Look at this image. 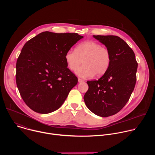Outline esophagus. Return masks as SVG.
Instances as JSON below:
<instances>
[{
    "label": "esophagus",
    "mask_w": 155,
    "mask_h": 155,
    "mask_svg": "<svg viewBox=\"0 0 155 155\" xmlns=\"http://www.w3.org/2000/svg\"><path fill=\"white\" fill-rule=\"evenodd\" d=\"M78 81L79 83H81V82H83V81H84L83 80H82V79H81V78H78Z\"/></svg>",
    "instance_id": "obj_1"
}]
</instances>
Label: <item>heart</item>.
I'll use <instances>...</instances> for the list:
<instances>
[{
	"instance_id": "1",
	"label": "heart",
	"mask_w": 155,
	"mask_h": 155,
	"mask_svg": "<svg viewBox=\"0 0 155 155\" xmlns=\"http://www.w3.org/2000/svg\"><path fill=\"white\" fill-rule=\"evenodd\" d=\"M65 59L71 71H75L83 62L84 65L76 71L80 77L87 78L95 75L101 77L108 71L111 63V54L106 47L94 41L80 43L75 50H70L65 54Z\"/></svg>"
}]
</instances>
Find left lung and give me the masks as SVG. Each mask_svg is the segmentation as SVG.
<instances>
[{"label":"left lung","instance_id":"8db88e82","mask_svg":"<svg viewBox=\"0 0 155 155\" xmlns=\"http://www.w3.org/2000/svg\"><path fill=\"white\" fill-rule=\"evenodd\" d=\"M108 49L111 63L98 80L87 81L84 96L86 107L96 115L108 117L117 114L129 101L136 83L138 64L135 54L122 38L115 35H93Z\"/></svg>","mask_w":155,"mask_h":155}]
</instances>
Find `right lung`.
I'll return each mask as SVG.
<instances>
[{
  "label": "right lung",
  "instance_id": "add662e5",
  "mask_svg": "<svg viewBox=\"0 0 155 155\" xmlns=\"http://www.w3.org/2000/svg\"><path fill=\"white\" fill-rule=\"evenodd\" d=\"M83 37L46 31L25 43L16 61V81L22 99L34 112L45 114L58 110L77 84L65 54Z\"/></svg>",
  "mask_w": 155,
  "mask_h": 155
}]
</instances>
